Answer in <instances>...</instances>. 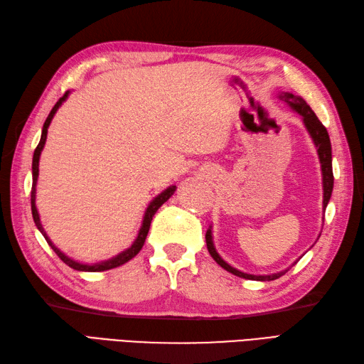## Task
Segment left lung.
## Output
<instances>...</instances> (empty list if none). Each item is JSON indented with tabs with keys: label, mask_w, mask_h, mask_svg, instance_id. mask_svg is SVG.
Returning a JSON list of instances; mask_svg holds the SVG:
<instances>
[{
	"label": "left lung",
	"mask_w": 364,
	"mask_h": 364,
	"mask_svg": "<svg viewBox=\"0 0 364 364\" xmlns=\"http://www.w3.org/2000/svg\"><path fill=\"white\" fill-rule=\"evenodd\" d=\"M279 99L284 100L291 109L296 111L301 117H303V123L306 129L309 131L310 137H312L314 144L316 146L318 157H320V164H321V173H323V210H326L327 203L331 200L332 196V190H333V173H332V146H331V139L329 134H327V129L323 125V123L318 120L315 112L310 109V106L306 103L304 99H301L298 95H294L290 92H282L279 95ZM205 241H207V249L211 255V258L215 259L220 267L225 269L227 272L236 274L239 278H245V279H253V281H273L281 278L282 274H286L287 270H281L278 273H272V274H250V273H244L241 270H237L232 265L227 264L223 258H220L219 253L215 249V244H213V236H211V227L207 230L205 233Z\"/></svg>",
	"instance_id": "1"
}]
</instances>
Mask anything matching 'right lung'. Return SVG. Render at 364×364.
Segmentation results:
<instances>
[{
	"label": "right lung",
	"instance_id": "obj_1",
	"mask_svg": "<svg viewBox=\"0 0 364 364\" xmlns=\"http://www.w3.org/2000/svg\"><path fill=\"white\" fill-rule=\"evenodd\" d=\"M69 95V91L65 92V95L61 97V99L55 103L54 108H52V111L49 112L46 122H44L43 125V131H41V139H40V144L37 145V148H35L33 151V159H32V191H31V205H32V218H33V223L35 225H37V228L41 232V235L44 236V239H46L48 244L50 245V249L54 250L58 258L63 261L65 264H68L70 269L74 270H78V272H105V270H111V269H115L119 267V265L128 262L129 259L134 258V256L141 250V247H144L145 244V239H146V235L149 232V225H151V220H153V216L156 215V211L162 207V203H165L168 199H170L174 191H176V185H171V187H168L166 190H164L159 196H156L151 202H149V205L145 211V216H144V220H141V227L139 230V235L136 237V241L132 242L131 247H128L127 250H123L122 253H119L117 256H114V258L111 259H106V261H102V262H95V264H83V262H77L74 259H70L69 256H66L63 252H60V249H57V247L54 245V242L50 241L49 236L46 235V232H44V228L41 225V220H40V215H38V210H37V205H35V193H37V179H38V164H40V154L43 151L44 148V144H46V137H48V128L50 125L52 119H54V115L57 112V109L61 106V103H63Z\"/></svg>",
	"mask_w": 364,
	"mask_h": 364
}]
</instances>
